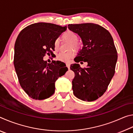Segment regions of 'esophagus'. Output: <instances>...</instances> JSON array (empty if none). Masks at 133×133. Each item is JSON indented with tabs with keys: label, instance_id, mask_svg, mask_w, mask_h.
I'll use <instances>...</instances> for the list:
<instances>
[{
	"label": "esophagus",
	"instance_id": "obj_1",
	"mask_svg": "<svg viewBox=\"0 0 133 133\" xmlns=\"http://www.w3.org/2000/svg\"><path fill=\"white\" fill-rule=\"evenodd\" d=\"M66 66L67 67H68V69H70V63H67Z\"/></svg>",
	"mask_w": 133,
	"mask_h": 133
}]
</instances>
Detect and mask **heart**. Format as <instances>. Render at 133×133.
<instances>
[{
	"mask_svg": "<svg viewBox=\"0 0 133 133\" xmlns=\"http://www.w3.org/2000/svg\"><path fill=\"white\" fill-rule=\"evenodd\" d=\"M62 38L65 40L71 43V49H74L75 50H78L80 48L79 44L77 43V40L78 39V35L76 33L73 31L68 30L63 33L62 35ZM59 46V43L58 40H56L54 43V48L57 50ZM75 54L74 52H69V53H64L61 52L57 55V59L62 62H69L70 59L73 57Z\"/></svg>",
	"mask_w": 133,
	"mask_h": 133,
	"instance_id": "heart-1",
	"label": "heart"
}]
</instances>
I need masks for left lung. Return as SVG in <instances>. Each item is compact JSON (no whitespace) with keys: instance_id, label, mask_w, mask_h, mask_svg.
<instances>
[{"instance_id":"left-lung-1","label":"left lung","mask_w":133,"mask_h":133,"mask_svg":"<svg viewBox=\"0 0 133 133\" xmlns=\"http://www.w3.org/2000/svg\"><path fill=\"white\" fill-rule=\"evenodd\" d=\"M68 28L79 36L83 48L75 57L70 69L75 72L72 89L76 97L93 102L105 93L115 73L117 53L109 31L98 24H69ZM87 62L83 69L78 63ZM81 63V62H80Z\"/></svg>"}]
</instances>
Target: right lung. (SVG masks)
Listing matches in <instances>:
<instances>
[{
    "label": "right lung",
    "instance_id": "obj_1",
    "mask_svg": "<svg viewBox=\"0 0 133 133\" xmlns=\"http://www.w3.org/2000/svg\"><path fill=\"white\" fill-rule=\"evenodd\" d=\"M66 29L67 26L40 22L27 26L18 35L13 63L20 84L31 98L50 97L55 93L56 81L68 70L62 62L48 63L43 60L46 54L52 55L55 41Z\"/></svg>",
    "mask_w": 133,
    "mask_h": 133
}]
</instances>
